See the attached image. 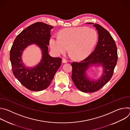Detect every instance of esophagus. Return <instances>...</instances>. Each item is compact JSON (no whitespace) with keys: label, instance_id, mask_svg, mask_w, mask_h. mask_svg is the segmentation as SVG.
Returning <instances> with one entry per match:
<instances>
[{"label":"esophagus","instance_id":"1","mask_svg":"<svg viewBox=\"0 0 130 130\" xmlns=\"http://www.w3.org/2000/svg\"><path fill=\"white\" fill-rule=\"evenodd\" d=\"M62 62L63 63H66L67 62V61L66 59H62Z\"/></svg>","mask_w":130,"mask_h":130}]
</instances>
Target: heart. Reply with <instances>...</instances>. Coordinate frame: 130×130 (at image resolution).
Returning <instances> with one entry per match:
<instances>
[{"label":"heart","instance_id":"obj_1","mask_svg":"<svg viewBox=\"0 0 130 130\" xmlns=\"http://www.w3.org/2000/svg\"><path fill=\"white\" fill-rule=\"evenodd\" d=\"M98 40L95 30L85 27L69 28L62 30L60 36L53 35L50 46L57 55L65 53L68 50L77 60L85 59L91 53Z\"/></svg>","mask_w":130,"mask_h":130}]
</instances>
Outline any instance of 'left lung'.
I'll return each mask as SVG.
<instances>
[{
	"label": "left lung",
	"mask_w": 130,
	"mask_h": 130,
	"mask_svg": "<svg viewBox=\"0 0 130 130\" xmlns=\"http://www.w3.org/2000/svg\"><path fill=\"white\" fill-rule=\"evenodd\" d=\"M94 26L98 33V41L95 50L83 60L71 63L73 83L80 91L89 93L98 91L112 78L118 60L117 46L112 36L100 25L95 24ZM96 63L101 64L104 72L98 80H90L86 76V71L89 66Z\"/></svg>",
	"instance_id": "left-lung-1"
}]
</instances>
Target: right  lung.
Masks as SVG:
<instances>
[{"label":"right lung","mask_w":130,"mask_h":130,"mask_svg":"<svg viewBox=\"0 0 130 130\" xmlns=\"http://www.w3.org/2000/svg\"><path fill=\"white\" fill-rule=\"evenodd\" d=\"M53 26L42 22L35 23L26 28L15 39L10 50V58L14 76L27 89L41 91L47 88L60 67L62 59L53 58L48 54V45ZM36 43L43 51L40 63L28 69L22 63L21 53L28 45Z\"/></svg>","instance_id":"1"}]
</instances>
